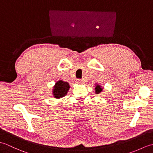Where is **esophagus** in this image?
I'll list each match as a JSON object with an SVG mask.
<instances>
[{
  "mask_svg": "<svg viewBox=\"0 0 153 153\" xmlns=\"http://www.w3.org/2000/svg\"><path fill=\"white\" fill-rule=\"evenodd\" d=\"M77 83H79V84H82V83H83V80H82V79H77Z\"/></svg>",
  "mask_w": 153,
  "mask_h": 153,
  "instance_id": "obj_1",
  "label": "esophagus"
}]
</instances>
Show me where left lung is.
Wrapping results in <instances>:
<instances>
[{
  "mask_svg": "<svg viewBox=\"0 0 153 153\" xmlns=\"http://www.w3.org/2000/svg\"><path fill=\"white\" fill-rule=\"evenodd\" d=\"M103 88H102L101 86L100 85H95V93L96 94H99L102 92Z\"/></svg>",
  "mask_w": 153,
  "mask_h": 153,
  "instance_id": "1",
  "label": "left lung"
}]
</instances>
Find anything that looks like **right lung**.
<instances>
[{
	"label": "right lung",
	"mask_w": 153,
	"mask_h": 153,
	"mask_svg": "<svg viewBox=\"0 0 153 153\" xmlns=\"http://www.w3.org/2000/svg\"><path fill=\"white\" fill-rule=\"evenodd\" d=\"M69 83L62 80H59L55 83L53 87V93L54 98L60 99L66 95L70 89Z\"/></svg>",
	"instance_id": "right-lung-1"
}]
</instances>
